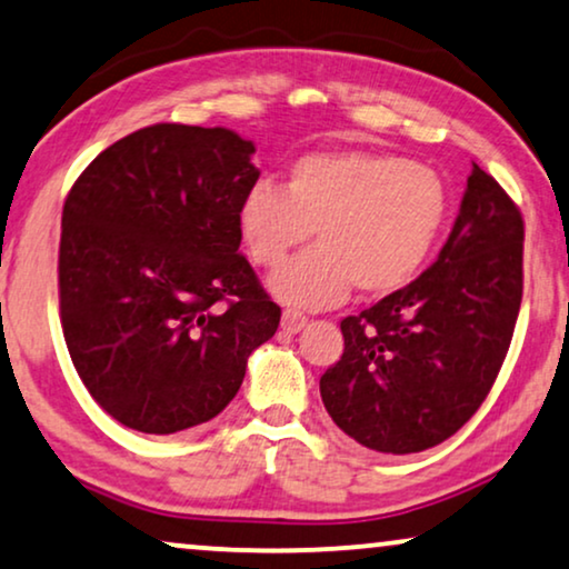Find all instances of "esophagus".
I'll use <instances>...</instances> for the list:
<instances>
[{
  "label": "esophagus",
  "instance_id": "obj_1",
  "mask_svg": "<svg viewBox=\"0 0 569 569\" xmlns=\"http://www.w3.org/2000/svg\"><path fill=\"white\" fill-rule=\"evenodd\" d=\"M303 325H307V317H303L301 311H296V309H286V311H283V317H281L283 332L296 335V332L303 330Z\"/></svg>",
  "mask_w": 569,
  "mask_h": 569
}]
</instances>
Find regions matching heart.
Instances as JSON below:
<instances>
[{"label": "heart", "instance_id": "b5f03b06", "mask_svg": "<svg viewBox=\"0 0 569 569\" xmlns=\"http://www.w3.org/2000/svg\"><path fill=\"white\" fill-rule=\"evenodd\" d=\"M448 219L441 174L387 151L335 149L296 159L286 186L258 180L237 208L258 268L276 270L316 231L318 247L268 281L278 301L327 309L358 288L379 299L420 273Z\"/></svg>", "mask_w": 569, "mask_h": 569}]
</instances>
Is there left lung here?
Here are the masks:
<instances>
[{
  "mask_svg": "<svg viewBox=\"0 0 569 569\" xmlns=\"http://www.w3.org/2000/svg\"><path fill=\"white\" fill-rule=\"evenodd\" d=\"M521 296L523 216L475 164L433 266L340 322L346 350L319 379L335 426L381 453L443 443L490 395Z\"/></svg>",
  "mask_w": 569,
  "mask_h": 569,
  "instance_id": "1",
  "label": "left lung"
}]
</instances>
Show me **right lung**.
<instances>
[{
  "instance_id": "1",
  "label": "right lung",
  "mask_w": 569,
  "mask_h": 569,
  "mask_svg": "<svg viewBox=\"0 0 569 569\" xmlns=\"http://www.w3.org/2000/svg\"><path fill=\"white\" fill-rule=\"evenodd\" d=\"M229 128L157 123L116 141L61 213L59 307L71 363L126 428L170 436L216 418L281 307L239 252L260 178Z\"/></svg>"
}]
</instances>
